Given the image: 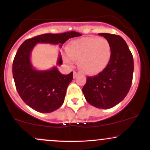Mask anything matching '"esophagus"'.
Instances as JSON below:
<instances>
[{"label": "esophagus", "mask_w": 150, "mask_h": 150, "mask_svg": "<svg viewBox=\"0 0 150 150\" xmlns=\"http://www.w3.org/2000/svg\"><path fill=\"white\" fill-rule=\"evenodd\" d=\"M78 73H77V72H75V71H74V73H73V77L74 78H75V77H77V75H78Z\"/></svg>", "instance_id": "obj_1"}]
</instances>
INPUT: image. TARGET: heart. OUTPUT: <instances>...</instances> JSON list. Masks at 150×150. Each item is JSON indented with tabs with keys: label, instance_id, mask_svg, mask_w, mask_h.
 I'll return each mask as SVG.
<instances>
[{
	"label": "heart",
	"instance_id": "b5f03b06",
	"mask_svg": "<svg viewBox=\"0 0 150 150\" xmlns=\"http://www.w3.org/2000/svg\"><path fill=\"white\" fill-rule=\"evenodd\" d=\"M68 55L64 56L67 65H72L78 60V66L88 75H97L107 66L111 56L110 43L105 38L84 37L70 42L67 46Z\"/></svg>",
	"mask_w": 150,
	"mask_h": 150
}]
</instances>
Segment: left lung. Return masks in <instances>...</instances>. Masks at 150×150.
I'll return each instance as SVG.
<instances>
[{"mask_svg": "<svg viewBox=\"0 0 150 150\" xmlns=\"http://www.w3.org/2000/svg\"><path fill=\"white\" fill-rule=\"evenodd\" d=\"M111 47L107 66L97 75L87 77L82 88L85 99L94 107L108 109L119 104L131 87L133 57L126 42L120 36L100 33Z\"/></svg>", "mask_w": 150, "mask_h": 150, "instance_id": "obj_1", "label": "left lung"}]
</instances>
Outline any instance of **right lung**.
Instances as JSON below:
<instances>
[{
	"label": "right lung",
	"mask_w": 150,
	"mask_h": 150,
	"mask_svg": "<svg viewBox=\"0 0 150 150\" xmlns=\"http://www.w3.org/2000/svg\"><path fill=\"white\" fill-rule=\"evenodd\" d=\"M76 32L44 34L27 39L20 46L13 63V75L19 95L26 104L40 113H51L63 104L67 87L73 80V72L63 75L53 67L51 70H37L32 67L30 55L38 43L63 44L70 38L80 37ZM63 63L59 55L57 65Z\"/></svg>",
	"instance_id": "add662e5"
}]
</instances>
